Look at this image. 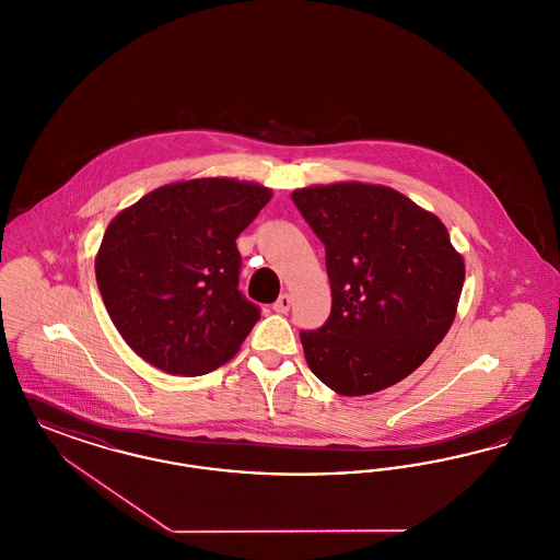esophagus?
I'll use <instances>...</instances> for the list:
<instances>
[{
    "instance_id": "1",
    "label": "esophagus",
    "mask_w": 560,
    "mask_h": 560,
    "mask_svg": "<svg viewBox=\"0 0 560 560\" xmlns=\"http://www.w3.org/2000/svg\"><path fill=\"white\" fill-rule=\"evenodd\" d=\"M290 308H292V295H290V293L279 295V300L272 304V311L279 313V315H288Z\"/></svg>"
}]
</instances>
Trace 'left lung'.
<instances>
[{
  "label": "left lung",
  "mask_w": 560,
  "mask_h": 560,
  "mask_svg": "<svg viewBox=\"0 0 560 560\" xmlns=\"http://www.w3.org/2000/svg\"><path fill=\"white\" fill-rule=\"evenodd\" d=\"M293 203L325 245L331 313L300 331L311 372L345 397L416 372L452 327L464 260L445 224L395 188H298Z\"/></svg>",
  "instance_id": "1"
}]
</instances>
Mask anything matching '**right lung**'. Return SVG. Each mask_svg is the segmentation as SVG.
<instances>
[{
  "mask_svg": "<svg viewBox=\"0 0 560 560\" xmlns=\"http://www.w3.org/2000/svg\"><path fill=\"white\" fill-rule=\"evenodd\" d=\"M270 190L231 178L158 188L117 213L96 256L108 317L136 354L174 375L226 363L260 319L240 292L237 237Z\"/></svg>",
  "mask_w": 560,
  "mask_h": 560,
  "instance_id": "right-lung-1",
  "label": "right lung"
}]
</instances>
